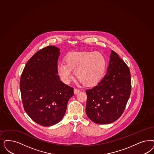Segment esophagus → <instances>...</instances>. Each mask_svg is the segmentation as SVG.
<instances>
[{"label": "esophagus", "instance_id": "obj_1", "mask_svg": "<svg viewBox=\"0 0 154 154\" xmlns=\"http://www.w3.org/2000/svg\"><path fill=\"white\" fill-rule=\"evenodd\" d=\"M80 90L79 89H76V88H74V93L75 94H77V93H79V92H80Z\"/></svg>", "mask_w": 154, "mask_h": 154}]
</instances>
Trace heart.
<instances>
[{
	"mask_svg": "<svg viewBox=\"0 0 154 154\" xmlns=\"http://www.w3.org/2000/svg\"><path fill=\"white\" fill-rule=\"evenodd\" d=\"M65 63L57 66L58 75L65 84H69L73 77L72 70L82 84L86 86L97 85L102 79L106 68V60L98 52H73L64 57Z\"/></svg>",
	"mask_w": 154,
	"mask_h": 154,
	"instance_id": "1",
	"label": "heart"
}]
</instances>
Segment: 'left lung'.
<instances>
[{"label": "left lung", "instance_id": "left-lung-1", "mask_svg": "<svg viewBox=\"0 0 154 154\" xmlns=\"http://www.w3.org/2000/svg\"><path fill=\"white\" fill-rule=\"evenodd\" d=\"M131 90L130 71L119 55L112 51L104 77L86 90V113L97 124H109L122 116Z\"/></svg>", "mask_w": 154, "mask_h": 154}]
</instances>
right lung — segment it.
<instances>
[{
    "mask_svg": "<svg viewBox=\"0 0 154 154\" xmlns=\"http://www.w3.org/2000/svg\"><path fill=\"white\" fill-rule=\"evenodd\" d=\"M60 49L48 46L35 53L21 74L23 107L34 122L42 126L57 124L64 117L73 88L60 80L57 66Z\"/></svg>",
    "mask_w": 154,
    "mask_h": 154,
    "instance_id": "add662e5",
    "label": "right lung"
}]
</instances>
